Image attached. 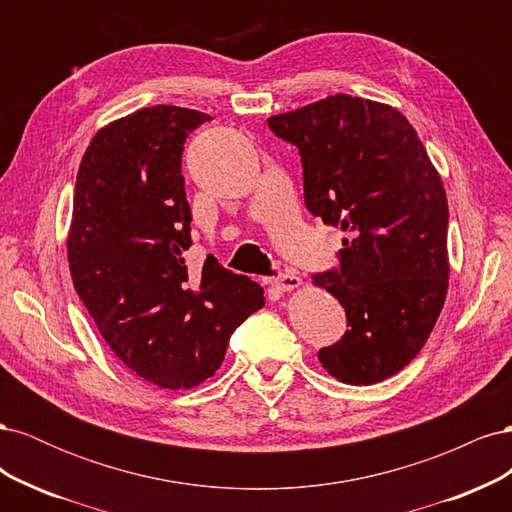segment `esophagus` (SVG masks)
Instances as JSON below:
<instances>
[{"instance_id":"1","label":"esophagus","mask_w":512,"mask_h":512,"mask_svg":"<svg viewBox=\"0 0 512 512\" xmlns=\"http://www.w3.org/2000/svg\"><path fill=\"white\" fill-rule=\"evenodd\" d=\"M269 282H271L273 288L282 290V292H288V290H294V288L301 286V277L294 273V271H286V273H280V275L271 277Z\"/></svg>"}]
</instances>
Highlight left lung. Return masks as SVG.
Returning <instances> with one entry per match:
<instances>
[{"instance_id":"8db88e82","label":"left lung","mask_w":512,"mask_h":512,"mask_svg":"<svg viewBox=\"0 0 512 512\" xmlns=\"http://www.w3.org/2000/svg\"><path fill=\"white\" fill-rule=\"evenodd\" d=\"M299 149L307 211L346 237L339 267L314 273L348 331L318 359L333 378L376 384L421 352L448 288V205L416 130L397 108L346 94L269 117Z\"/></svg>"}]
</instances>
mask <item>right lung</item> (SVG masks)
<instances>
[{
  "mask_svg": "<svg viewBox=\"0 0 512 512\" xmlns=\"http://www.w3.org/2000/svg\"><path fill=\"white\" fill-rule=\"evenodd\" d=\"M205 113L158 104L102 128L74 188L68 262L100 335L160 389H192L220 369L228 339L265 305L250 277L215 258L185 265L192 211L181 153Z\"/></svg>",
  "mask_w": 512,
  "mask_h": 512,
  "instance_id": "obj_1",
  "label": "right lung"
}]
</instances>
